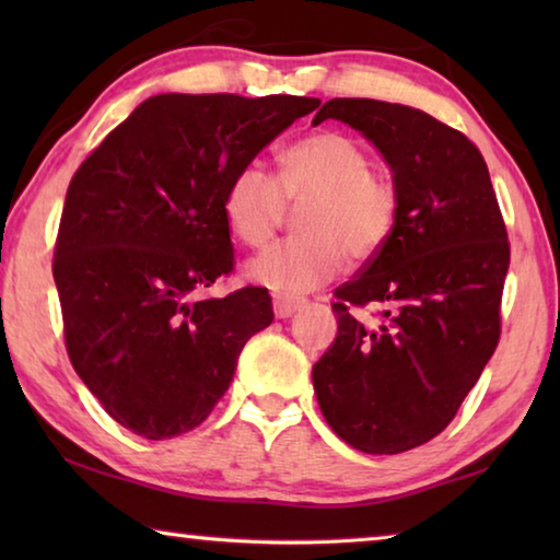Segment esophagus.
I'll list each match as a JSON object with an SVG mask.
<instances>
[{"label": "esophagus", "mask_w": 560, "mask_h": 560, "mask_svg": "<svg viewBox=\"0 0 560 560\" xmlns=\"http://www.w3.org/2000/svg\"><path fill=\"white\" fill-rule=\"evenodd\" d=\"M301 299L281 296V293H277V296H273V314H277V318H289L301 308Z\"/></svg>", "instance_id": "1"}]
</instances>
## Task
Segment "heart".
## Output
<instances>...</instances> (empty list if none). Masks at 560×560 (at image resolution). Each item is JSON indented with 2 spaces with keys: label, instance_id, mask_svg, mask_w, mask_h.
Listing matches in <instances>:
<instances>
[{
  "label": "heart",
  "instance_id": "heart-1",
  "mask_svg": "<svg viewBox=\"0 0 560 560\" xmlns=\"http://www.w3.org/2000/svg\"><path fill=\"white\" fill-rule=\"evenodd\" d=\"M299 236L279 242L246 264V277L283 296L334 281L346 259L368 261L390 240L400 212L395 183L371 170V158L340 132H316L281 153L279 177L246 163L224 192V220L246 246H264L303 202Z\"/></svg>",
  "mask_w": 560,
  "mask_h": 560
}]
</instances>
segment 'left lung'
<instances>
[{
  "instance_id": "obj_1",
  "label": "left lung",
  "mask_w": 560,
  "mask_h": 560,
  "mask_svg": "<svg viewBox=\"0 0 560 560\" xmlns=\"http://www.w3.org/2000/svg\"><path fill=\"white\" fill-rule=\"evenodd\" d=\"M348 122L393 170L400 212L390 240L336 289L338 336L314 365L318 407L340 440L400 454L454 420L494 355L509 240L479 148L428 113L334 98L316 113ZM381 305L377 325L354 308Z\"/></svg>"
}]
</instances>
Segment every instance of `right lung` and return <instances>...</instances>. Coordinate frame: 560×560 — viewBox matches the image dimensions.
I'll list each match as a JSON object with an SVG mask.
<instances>
[{
	"label": "right lung",
	"instance_id": "1",
	"mask_svg": "<svg viewBox=\"0 0 560 560\" xmlns=\"http://www.w3.org/2000/svg\"><path fill=\"white\" fill-rule=\"evenodd\" d=\"M318 103L160 93L75 170L54 249L66 350L126 430L170 440L202 424L273 320L261 287L197 293L234 269L232 175Z\"/></svg>",
	"mask_w": 560,
	"mask_h": 560
}]
</instances>
